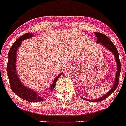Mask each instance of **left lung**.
<instances>
[{"mask_svg":"<svg viewBox=\"0 0 126 126\" xmlns=\"http://www.w3.org/2000/svg\"><path fill=\"white\" fill-rule=\"evenodd\" d=\"M96 37H97L98 40L97 41V43H99L101 46H103L106 49L110 51L114 56V58L116 60V73L115 76V80L114 82L113 87L106 94H105L103 96H102L101 97H99L98 98L94 100H89L87 98H84L83 97H81L82 99L85 100L89 101V102H101V101L103 100L104 99L107 98L108 96H110L114 90L116 89L117 87H118V83H119V74L121 73V63L120 61H119V53H118V50H117L116 47L114 45V44L111 42L110 39L105 36V34L102 33H99V32H95Z\"/></svg>","mask_w":126,"mask_h":126,"instance_id":"left-lung-1","label":"left lung"}]
</instances>
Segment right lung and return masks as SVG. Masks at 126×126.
<instances>
[{
  "mask_svg": "<svg viewBox=\"0 0 126 126\" xmlns=\"http://www.w3.org/2000/svg\"><path fill=\"white\" fill-rule=\"evenodd\" d=\"M34 36V34L27 33L19 37L13 43L8 53V60L7 67V73L10 84L12 91L19 96L21 98L29 102H42L44 98L40 96L35 90L30 89L24 85L21 81L16 71V55L17 52L23 41L31 38ZM62 73L58 74L54 79L53 82L50 86V90H53L55 88L57 79L62 75Z\"/></svg>",
  "mask_w": 126,
  "mask_h": 126,
  "instance_id": "obj_1",
  "label": "right lung"
}]
</instances>
